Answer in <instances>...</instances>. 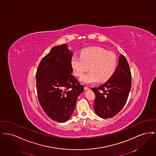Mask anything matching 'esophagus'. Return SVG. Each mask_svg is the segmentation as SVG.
Listing matches in <instances>:
<instances>
[{
	"label": "esophagus",
	"instance_id": "esophagus-1",
	"mask_svg": "<svg viewBox=\"0 0 156 156\" xmlns=\"http://www.w3.org/2000/svg\"><path fill=\"white\" fill-rule=\"evenodd\" d=\"M84 89H85V90H89L90 88H88V87H84Z\"/></svg>",
	"mask_w": 156,
	"mask_h": 156
}]
</instances>
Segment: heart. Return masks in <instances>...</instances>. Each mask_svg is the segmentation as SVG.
<instances>
[{"label": "heart", "mask_w": 156, "mask_h": 156, "mask_svg": "<svg viewBox=\"0 0 156 156\" xmlns=\"http://www.w3.org/2000/svg\"><path fill=\"white\" fill-rule=\"evenodd\" d=\"M116 62V56L113 52L98 47L86 48L82 50L81 56L75 54L71 58L75 76H81L89 68L91 70L81 78L83 83L88 85L108 80L115 70Z\"/></svg>", "instance_id": "heart-1"}]
</instances>
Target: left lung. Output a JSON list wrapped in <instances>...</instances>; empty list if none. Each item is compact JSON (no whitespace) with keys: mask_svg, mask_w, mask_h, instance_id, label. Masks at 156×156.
Returning <instances> with one entry per match:
<instances>
[{"mask_svg":"<svg viewBox=\"0 0 156 156\" xmlns=\"http://www.w3.org/2000/svg\"><path fill=\"white\" fill-rule=\"evenodd\" d=\"M132 85V74L125 57L119 56L118 66L105 83L92 90L95 95L94 108L102 118H112L126 104Z\"/></svg>","mask_w":156,"mask_h":156,"instance_id":"8db88e82","label":"left lung"}]
</instances>
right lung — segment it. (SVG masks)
I'll return each instance as SVG.
<instances>
[{
    "instance_id": "1",
    "label": "right lung",
    "mask_w": 156,
    "mask_h": 156,
    "mask_svg": "<svg viewBox=\"0 0 156 156\" xmlns=\"http://www.w3.org/2000/svg\"><path fill=\"white\" fill-rule=\"evenodd\" d=\"M67 48L66 44L52 48L36 74L39 103L50 118L61 123L69 119L84 88L71 74L73 52Z\"/></svg>"
}]
</instances>
